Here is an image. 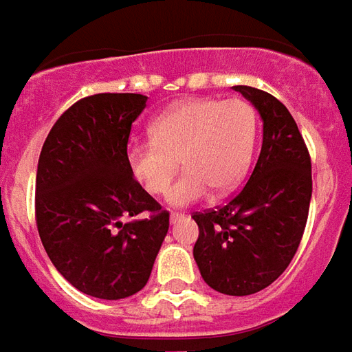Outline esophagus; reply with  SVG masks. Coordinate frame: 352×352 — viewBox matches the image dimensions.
<instances>
[{"instance_id":"esophagus-1","label":"esophagus","mask_w":352,"mask_h":352,"mask_svg":"<svg viewBox=\"0 0 352 352\" xmlns=\"http://www.w3.org/2000/svg\"><path fill=\"white\" fill-rule=\"evenodd\" d=\"M184 217H186V214H182V212H173V214H170V223L179 221V219H184Z\"/></svg>"}]
</instances>
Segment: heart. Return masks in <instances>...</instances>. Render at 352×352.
I'll return each instance as SVG.
<instances>
[{"label":"heart","mask_w":352,"mask_h":352,"mask_svg":"<svg viewBox=\"0 0 352 352\" xmlns=\"http://www.w3.org/2000/svg\"><path fill=\"white\" fill-rule=\"evenodd\" d=\"M258 118L242 97L191 99L159 114L150 140L127 150L131 174L150 195H163L180 159L186 170L168 190L173 206L232 191L248 173L257 138Z\"/></svg>","instance_id":"heart-1"}]
</instances>
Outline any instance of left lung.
Returning <instances> with one entry per match:
<instances>
[{
  "label": "left lung",
  "mask_w": 352,
  "mask_h": 352,
  "mask_svg": "<svg viewBox=\"0 0 352 352\" xmlns=\"http://www.w3.org/2000/svg\"><path fill=\"white\" fill-rule=\"evenodd\" d=\"M234 89L263 118V146L234 197L193 214V257L214 291L248 296L274 283L298 250L311 201V157L283 102L251 86Z\"/></svg>",
  "instance_id": "8db88e82"
}]
</instances>
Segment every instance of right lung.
I'll use <instances>...</instances> for the list:
<instances>
[{
	"instance_id": "obj_1",
	"label": "right lung",
	"mask_w": 352,
	"mask_h": 352,
	"mask_svg": "<svg viewBox=\"0 0 352 352\" xmlns=\"http://www.w3.org/2000/svg\"><path fill=\"white\" fill-rule=\"evenodd\" d=\"M146 101L140 94L84 97L58 118L41 150L35 182L41 242L56 270L95 298L120 300L140 291L168 230V212L127 165L131 125ZM140 213L148 217L140 220Z\"/></svg>"
}]
</instances>
